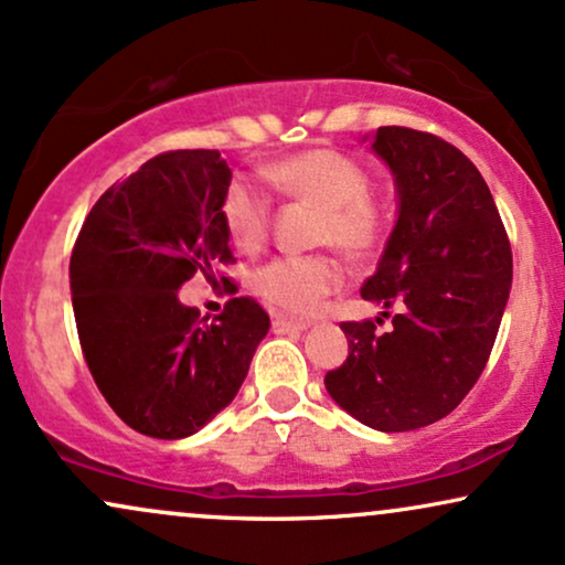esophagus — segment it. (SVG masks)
<instances>
[{
    "mask_svg": "<svg viewBox=\"0 0 565 565\" xmlns=\"http://www.w3.org/2000/svg\"><path fill=\"white\" fill-rule=\"evenodd\" d=\"M307 328L309 322L294 320V317L275 315V320H271V330H275V333H298V330H307Z\"/></svg>",
    "mask_w": 565,
    "mask_h": 565,
    "instance_id": "esophagus-1",
    "label": "esophagus"
}]
</instances>
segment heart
<instances>
[{"mask_svg": "<svg viewBox=\"0 0 565 565\" xmlns=\"http://www.w3.org/2000/svg\"><path fill=\"white\" fill-rule=\"evenodd\" d=\"M269 182L294 203L317 209L311 243L333 245L351 262H364L386 237V214L377 205L373 179L360 161L333 148H309L267 166ZM230 241L258 250L269 237L271 203L250 179L232 177L218 203ZM341 285V269L328 254L280 256L254 277L256 294L288 315H311Z\"/></svg>", "mask_w": 565, "mask_h": 565, "instance_id": "obj_1", "label": "heart"}]
</instances>
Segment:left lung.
Returning <instances> with one entry per match:
<instances>
[{
  "label": "left lung",
  "mask_w": 565,
  "mask_h": 565,
  "mask_svg": "<svg viewBox=\"0 0 565 565\" xmlns=\"http://www.w3.org/2000/svg\"><path fill=\"white\" fill-rule=\"evenodd\" d=\"M373 150L391 166L399 218L362 298L381 317L341 322L349 356L324 388L356 420L399 434L447 417L466 399L492 354L513 250L492 192L447 139L381 126ZM394 308V312H388Z\"/></svg>",
  "instance_id": "left-lung-1"
}]
</instances>
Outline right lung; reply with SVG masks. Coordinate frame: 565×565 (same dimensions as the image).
<instances>
[{
	"label": "right lung",
	"instance_id": "add662e5",
	"mask_svg": "<svg viewBox=\"0 0 565 565\" xmlns=\"http://www.w3.org/2000/svg\"><path fill=\"white\" fill-rule=\"evenodd\" d=\"M230 179L218 150L161 152L99 195L73 245L86 367L113 413L152 439H184L222 413L269 330L250 296L230 298L211 322L177 298L195 271L211 280L235 264L218 214Z\"/></svg>",
	"mask_w": 565,
	"mask_h": 565
}]
</instances>
